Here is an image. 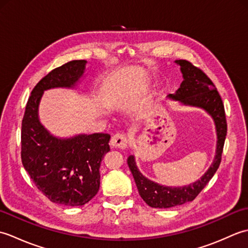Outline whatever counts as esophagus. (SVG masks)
<instances>
[{"label": "esophagus", "mask_w": 248, "mask_h": 248, "mask_svg": "<svg viewBox=\"0 0 248 248\" xmlns=\"http://www.w3.org/2000/svg\"><path fill=\"white\" fill-rule=\"evenodd\" d=\"M109 145L112 148L125 149L128 146V139L125 138L124 134L117 133V134H115L112 139H110Z\"/></svg>", "instance_id": "34e87169"}]
</instances>
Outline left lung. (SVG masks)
Returning a JSON list of instances; mask_svg holds the SVG:
<instances>
[{
    "label": "left lung",
    "instance_id": "1",
    "mask_svg": "<svg viewBox=\"0 0 248 248\" xmlns=\"http://www.w3.org/2000/svg\"><path fill=\"white\" fill-rule=\"evenodd\" d=\"M175 62L180 66L183 81L178 91L175 93L168 94V98L179 101L183 105L203 108L211 116L217 135V151L211 166L199 180L188 186L178 187L161 186L147 179L141 175L136 166L134 155H130L128 157V165L133 175L139 193L144 202L152 208H171L192 202L196 198L217 170L227 135L224 104L213 82L202 69L195 67L188 61L178 60Z\"/></svg>",
    "mask_w": 248,
    "mask_h": 248
}]
</instances>
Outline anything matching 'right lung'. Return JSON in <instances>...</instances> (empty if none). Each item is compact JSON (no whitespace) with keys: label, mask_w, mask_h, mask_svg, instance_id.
<instances>
[{"label":"right lung","mask_w":248,"mask_h":248,"mask_svg":"<svg viewBox=\"0 0 248 248\" xmlns=\"http://www.w3.org/2000/svg\"><path fill=\"white\" fill-rule=\"evenodd\" d=\"M86 61H71L49 72L37 83L26 103L21 127V160L37 188L52 202L78 207L96 196L99 168L109 151L110 136L78 134L69 139L52 135L38 117L44 92L73 88L85 71Z\"/></svg>","instance_id":"obj_1"}]
</instances>
